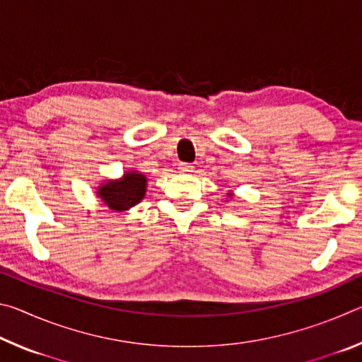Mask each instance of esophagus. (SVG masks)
<instances>
[{"label":"esophagus","instance_id":"34e87169","mask_svg":"<svg viewBox=\"0 0 362 362\" xmlns=\"http://www.w3.org/2000/svg\"><path fill=\"white\" fill-rule=\"evenodd\" d=\"M179 173H182V174L192 173V166H189L188 163H179Z\"/></svg>","mask_w":362,"mask_h":362}]
</instances>
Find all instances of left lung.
<instances>
[{
  "label": "left lung",
  "instance_id": "obj_1",
  "mask_svg": "<svg viewBox=\"0 0 362 362\" xmlns=\"http://www.w3.org/2000/svg\"><path fill=\"white\" fill-rule=\"evenodd\" d=\"M228 196H231V193H228Z\"/></svg>",
  "mask_w": 362,
  "mask_h": 362
}]
</instances>
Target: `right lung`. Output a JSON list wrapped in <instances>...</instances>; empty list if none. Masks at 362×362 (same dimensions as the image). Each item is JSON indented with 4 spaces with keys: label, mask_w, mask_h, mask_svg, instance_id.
<instances>
[{
    "label": "right lung",
    "mask_w": 362,
    "mask_h": 362,
    "mask_svg": "<svg viewBox=\"0 0 362 362\" xmlns=\"http://www.w3.org/2000/svg\"><path fill=\"white\" fill-rule=\"evenodd\" d=\"M146 177L137 170H127L118 180H107L97 188V196L115 212L127 211L144 199Z\"/></svg>",
    "instance_id": "1"
}]
</instances>
